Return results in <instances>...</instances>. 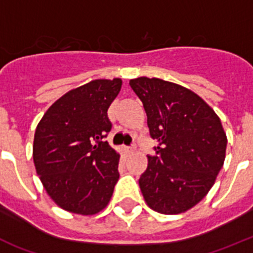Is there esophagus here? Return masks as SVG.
Wrapping results in <instances>:
<instances>
[{"mask_svg":"<svg viewBox=\"0 0 253 253\" xmlns=\"http://www.w3.org/2000/svg\"><path fill=\"white\" fill-rule=\"evenodd\" d=\"M125 150H126V152H128V154H132V152L135 151V147H133V146H125Z\"/></svg>","mask_w":253,"mask_h":253,"instance_id":"1","label":"esophagus"}]
</instances>
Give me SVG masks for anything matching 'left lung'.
I'll use <instances>...</instances> for the list:
<instances>
[{
	"instance_id": "1",
	"label": "left lung",
	"mask_w": 253,
	"mask_h": 253,
	"mask_svg": "<svg viewBox=\"0 0 253 253\" xmlns=\"http://www.w3.org/2000/svg\"><path fill=\"white\" fill-rule=\"evenodd\" d=\"M129 85L142 102L150 136L159 141L138 180L145 202L163 214L186 211L208 194L224 163L227 136L219 117L179 84L140 77Z\"/></svg>"
}]
</instances>
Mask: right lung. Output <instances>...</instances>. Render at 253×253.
I'll return each mask as SVG.
<instances>
[{
    "instance_id": "right-lung-1",
    "label": "right lung",
    "mask_w": 253,
    "mask_h": 253,
    "mask_svg": "<svg viewBox=\"0 0 253 253\" xmlns=\"http://www.w3.org/2000/svg\"><path fill=\"white\" fill-rule=\"evenodd\" d=\"M120 78L95 79L54 102L35 131L33 158L49 197L82 215L104 209L118 181L120 154L102 141L112 128L107 111Z\"/></svg>"
}]
</instances>
